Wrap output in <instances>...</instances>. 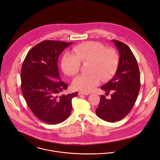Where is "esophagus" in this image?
<instances>
[{"label": "esophagus", "instance_id": "esophagus-1", "mask_svg": "<svg viewBox=\"0 0 160 160\" xmlns=\"http://www.w3.org/2000/svg\"><path fill=\"white\" fill-rule=\"evenodd\" d=\"M78 94H79V95H89V93H86V92H78Z\"/></svg>", "mask_w": 160, "mask_h": 160}]
</instances>
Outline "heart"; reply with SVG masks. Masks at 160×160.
Here are the masks:
<instances>
[{"mask_svg":"<svg viewBox=\"0 0 160 160\" xmlns=\"http://www.w3.org/2000/svg\"><path fill=\"white\" fill-rule=\"evenodd\" d=\"M72 54L65 52L62 60L63 72L68 76H76L80 70L81 63H88L89 74L81 75L72 82L74 89L82 92H89L103 81L111 79L115 74L119 63L116 51L97 42L81 43L72 49Z\"/></svg>","mask_w":160,"mask_h":160,"instance_id":"obj_1","label":"heart"}]
</instances>
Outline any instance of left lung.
Instances as JSON below:
<instances>
[{"label":"left lung","mask_w":160,"mask_h":160,"mask_svg":"<svg viewBox=\"0 0 160 160\" xmlns=\"http://www.w3.org/2000/svg\"><path fill=\"white\" fill-rule=\"evenodd\" d=\"M119 53L118 69L114 78L101 89L108 94L111 99L100 96L96 114L100 119L114 122L125 118L132 110L137 100L140 88V72L137 60L127 45L113 40Z\"/></svg>","instance_id":"obj_1"}]
</instances>
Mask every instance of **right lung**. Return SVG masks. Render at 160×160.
Wrapping results in <instances>:
<instances>
[{
  "label": "right lung",
  "instance_id": "obj_1",
  "mask_svg": "<svg viewBox=\"0 0 160 160\" xmlns=\"http://www.w3.org/2000/svg\"><path fill=\"white\" fill-rule=\"evenodd\" d=\"M72 42L46 40L27 53L21 70L22 92L28 108L39 119L56 125L68 118L72 99L78 93L60 95L68 84L61 81L58 59Z\"/></svg>",
  "mask_w": 160,
  "mask_h": 160
}]
</instances>
